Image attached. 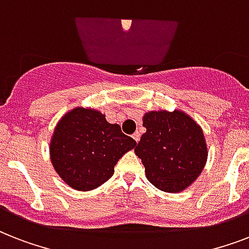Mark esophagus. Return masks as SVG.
Segmentation results:
<instances>
[{"label": "esophagus", "mask_w": 249, "mask_h": 249, "mask_svg": "<svg viewBox=\"0 0 249 249\" xmlns=\"http://www.w3.org/2000/svg\"><path fill=\"white\" fill-rule=\"evenodd\" d=\"M132 137H133V140L136 141L137 143H138V141L141 140V133L140 132H136V133H134V134H133Z\"/></svg>", "instance_id": "obj_1"}]
</instances>
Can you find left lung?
<instances>
[{"label": "left lung", "instance_id": "left-lung-1", "mask_svg": "<svg viewBox=\"0 0 249 249\" xmlns=\"http://www.w3.org/2000/svg\"><path fill=\"white\" fill-rule=\"evenodd\" d=\"M146 133L134 148L156 189L181 193L204 169L208 148L200 125L179 109L144 113Z\"/></svg>", "mask_w": 249, "mask_h": 249}]
</instances>
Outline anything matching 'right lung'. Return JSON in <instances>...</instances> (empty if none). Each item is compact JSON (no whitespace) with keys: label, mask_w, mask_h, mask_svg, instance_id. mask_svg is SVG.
I'll use <instances>...</instances> for the list:
<instances>
[{"label":"right lung","mask_w":249,"mask_h":249,"mask_svg":"<svg viewBox=\"0 0 249 249\" xmlns=\"http://www.w3.org/2000/svg\"><path fill=\"white\" fill-rule=\"evenodd\" d=\"M119 124H109L94 108L68 111L50 141V159L59 177L77 191H90L112 177L121 156L136 147Z\"/></svg>","instance_id":"add662e5"}]
</instances>
